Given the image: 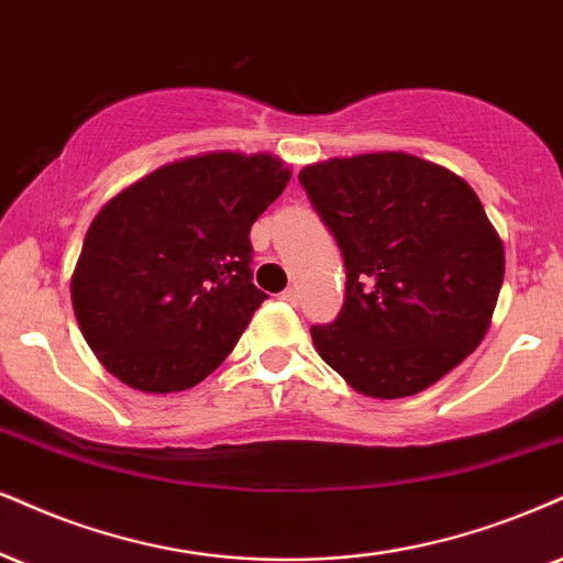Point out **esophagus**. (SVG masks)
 <instances>
[{"mask_svg": "<svg viewBox=\"0 0 563 563\" xmlns=\"http://www.w3.org/2000/svg\"><path fill=\"white\" fill-rule=\"evenodd\" d=\"M282 300H284V302H289V305H297V302H300V292H297V287H287V289H284V292H282Z\"/></svg>", "mask_w": 563, "mask_h": 563, "instance_id": "34e87169", "label": "esophagus"}]
</instances>
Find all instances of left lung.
Segmentation results:
<instances>
[{
    "label": "left lung",
    "instance_id": "left-lung-1",
    "mask_svg": "<svg viewBox=\"0 0 563 563\" xmlns=\"http://www.w3.org/2000/svg\"><path fill=\"white\" fill-rule=\"evenodd\" d=\"M346 268L334 323L310 325L355 391L412 397L477 350L504 284V245L475 190L439 164L386 151L300 172Z\"/></svg>",
    "mask_w": 563,
    "mask_h": 563
}]
</instances>
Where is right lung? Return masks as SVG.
Listing matches in <instances>:
<instances>
[{
    "label": "right lung",
    "instance_id": "1",
    "mask_svg": "<svg viewBox=\"0 0 563 563\" xmlns=\"http://www.w3.org/2000/svg\"><path fill=\"white\" fill-rule=\"evenodd\" d=\"M287 183L279 158L217 151L151 172L96 213L73 308L112 376L172 394L224 363L268 297L253 284L250 227Z\"/></svg>",
    "mask_w": 563,
    "mask_h": 563
}]
</instances>
